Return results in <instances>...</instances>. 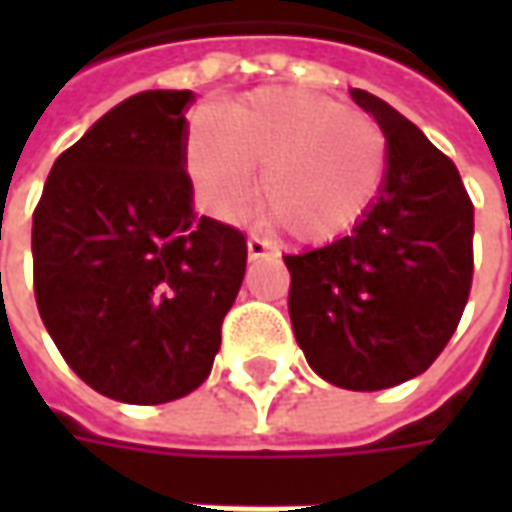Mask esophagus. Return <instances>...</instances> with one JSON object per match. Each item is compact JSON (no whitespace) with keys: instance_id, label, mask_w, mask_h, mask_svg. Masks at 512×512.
<instances>
[{"instance_id":"obj_1","label":"esophagus","mask_w":512,"mask_h":512,"mask_svg":"<svg viewBox=\"0 0 512 512\" xmlns=\"http://www.w3.org/2000/svg\"><path fill=\"white\" fill-rule=\"evenodd\" d=\"M246 249H249V257H252V260H257V257H268L277 252L274 244H271L268 238H260V235H252V238H249V244H246Z\"/></svg>"}]
</instances>
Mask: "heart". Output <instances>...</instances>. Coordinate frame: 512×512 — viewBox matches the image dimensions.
Masks as SVG:
<instances>
[{"mask_svg": "<svg viewBox=\"0 0 512 512\" xmlns=\"http://www.w3.org/2000/svg\"><path fill=\"white\" fill-rule=\"evenodd\" d=\"M186 167L222 213L252 197L249 169H263L268 219L296 241H329L354 227L378 194L386 139L370 117L323 95L263 87L213 115V131L191 134Z\"/></svg>", "mask_w": 512, "mask_h": 512, "instance_id": "b5f03b06", "label": "heart"}]
</instances>
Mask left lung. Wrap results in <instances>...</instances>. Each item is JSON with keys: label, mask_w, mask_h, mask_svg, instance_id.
Returning a JSON list of instances; mask_svg holds the SVG:
<instances>
[{"label": "left lung", "mask_w": 512, "mask_h": 512, "mask_svg": "<svg viewBox=\"0 0 512 512\" xmlns=\"http://www.w3.org/2000/svg\"><path fill=\"white\" fill-rule=\"evenodd\" d=\"M376 117L386 175L343 238L285 255L296 343L329 384L376 392L425 373L458 329L474 274V205L458 167L392 106L351 90Z\"/></svg>", "instance_id": "8db88e82"}]
</instances>
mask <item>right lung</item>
I'll return each instance as SVG.
<instances>
[{
  "label": "right lung",
  "mask_w": 512,
  "mask_h": 512,
  "mask_svg": "<svg viewBox=\"0 0 512 512\" xmlns=\"http://www.w3.org/2000/svg\"><path fill=\"white\" fill-rule=\"evenodd\" d=\"M189 90H147L54 161L32 213L40 318L95 392L158 406L211 376L246 271V235L197 216Z\"/></svg>",
  "instance_id": "add662e5"
}]
</instances>
